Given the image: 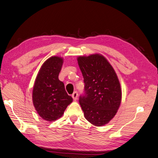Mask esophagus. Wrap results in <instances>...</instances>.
<instances>
[{
    "instance_id": "34e87169",
    "label": "esophagus",
    "mask_w": 158,
    "mask_h": 158,
    "mask_svg": "<svg viewBox=\"0 0 158 158\" xmlns=\"http://www.w3.org/2000/svg\"><path fill=\"white\" fill-rule=\"evenodd\" d=\"M72 97L73 98L74 100H77L78 98V92H74L73 94H72Z\"/></svg>"
}]
</instances>
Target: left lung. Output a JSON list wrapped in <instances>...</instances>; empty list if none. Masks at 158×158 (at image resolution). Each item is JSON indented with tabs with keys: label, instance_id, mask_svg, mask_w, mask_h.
Returning a JSON list of instances; mask_svg holds the SVG:
<instances>
[{
	"label": "left lung",
	"instance_id": "left-lung-1",
	"mask_svg": "<svg viewBox=\"0 0 158 158\" xmlns=\"http://www.w3.org/2000/svg\"><path fill=\"white\" fill-rule=\"evenodd\" d=\"M77 61L85 84L79 104L88 121L95 126H103L116 115L121 102L118 77L101 55L80 56Z\"/></svg>",
	"mask_w": 158,
	"mask_h": 158
}]
</instances>
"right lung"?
Segmentation results:
<instances>
[{"label": "right lung", "mask_w": 158, "mask_h": 158, "mask_svg": "<svg viewBox=\"0 0 158 158\" xmlns=\"http://www.w3.org/2000/svg\"><path fill=\"white\" fill-rule=\"evenodd\" d=\"M63 58L53 56L42 64L33 89V103L41 118L54 121L62 116L73 98L67 94L64 84L58 78Z\"/></svg>", "instance_id": "add662e5"}]
</instances>
